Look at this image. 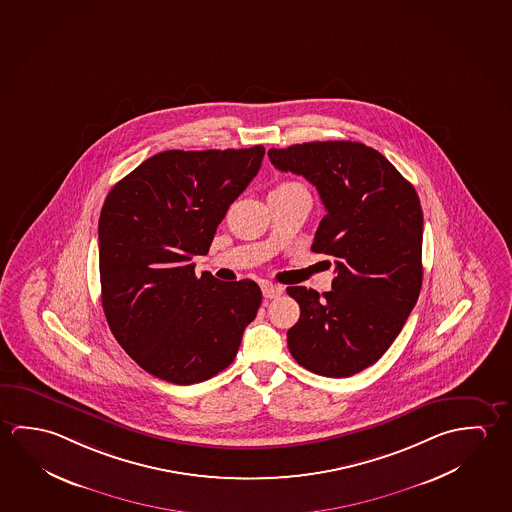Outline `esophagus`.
I'll return each mask as SVG.
<instances>
[{
	"instance_id": "esophagus-1",
	"label": "esophagus",
	"mask_w": 512,
	"mask_h": 512,
	"mask_svg": "<svg viewBox=\"0 0 512 512\" xmlns=\"http://www.w3.org/2000/svg\"><path fill=\"white\" fill-rule=\"evenodd\" d=\"M284 293V287L282 285L271 284V282H264L262 284V294H264V298H278L280 294Z\"/></svg>"
}]
</instances>
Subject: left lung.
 Instances as JSON below:
<instances>
[{"mask_svg":"<svg viewBox=\"0 0 512 512\" xmlns=\"http://www.w3.org/2000/svg\"><path fill=\"white\" fill-rule=\"evenodd\" d=\"M280 171L307 178L325 205L312 252L334 257L332 291L287 287L300 319L287 346L323 377H352L387 352L418 302L423 212L418 194L377 150L352 141L271 148Z\"/></svg>","mask_w":512,"mask_h":512,"instance_id":"left-lung-1","label":"left lung"}]
</instances>
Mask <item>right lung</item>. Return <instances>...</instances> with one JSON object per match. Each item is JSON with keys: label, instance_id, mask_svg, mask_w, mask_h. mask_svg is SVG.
<instances>
[{"label": "right lung", "instance_id": "obj_1", "mask_svg": "<svg viewBox=\"0 0 512 512\" xmlns=\"http://www.w3.org/2000/svg\"><path fill=\"white\" fill-rule=\"evenodd\" d=\"M264 146L169 150L110 189L98 223L103 312L153 377L189 386L234 361L262 293L253 280L196 277L228 207L259 173Z\"/></svg>", "mask_w": 512, "mask_h": 512}]
</instances>
